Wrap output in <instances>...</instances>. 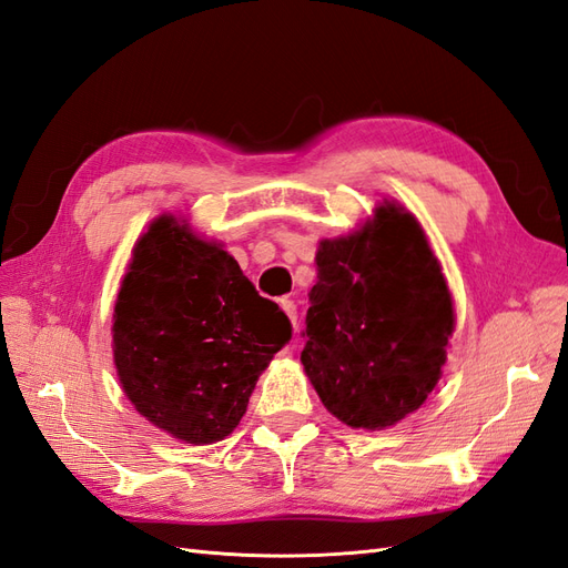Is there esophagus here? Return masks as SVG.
I'll return each mask as SVG.
<instances>
[{
  "label": "esophagus",
  "instance_id": "1",
  "mask_svg": "<svg viewBox=\"0 0 568 568\" xmlns=\"http://www.w3.org/2000/svg\"><path fill=\"white\" fill-rule=\"evenodd\" d=\"M280 305H282V311L286 313V317L291 320V324L296 326V322H298V307H296V303L288 301V298H282Z\"/></svg>",
  "mask_w": 568,
  "mask_h": 568
}]
</instances>
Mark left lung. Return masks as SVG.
I'll use <instances>...</instances> for the list:
<instances>
[{"label": "left lung", "instance_id": "obj_1", "mask_svg": "<svg viewBox=\"0 0 568 568\" xmlns=\"http://www.w3.org/2000/svg\"><path fill=\"white\" fill-rule=\"evenodd\" d=\"M301 363L322 405L353 428H386L436 388L455 311L417 217L384 201L317 248Z\"/></svg>", "mask_w": 568, "mask_h": 568}]
</instances>
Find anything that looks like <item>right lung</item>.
Here are the masks:
<instances>
[{
	"mask_svg": "<svg viewBox=\"0 0 568 568\" xmlns=\"http://www.w3.org/2000/svg\"><path fill=\"white\" fill-rule=\"evenodd\" d=\"M113 363L134 409L165 434L211 445L242 422L291 322L222 244L159 215L132 248L113 311Z\"/></svg>",
	"mask_w": 568,
	"mask_h": 568,
	"instance_id": "obj_1",
	"label": "right lung"
}]
</instances>
